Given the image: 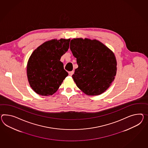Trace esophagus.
I'll return each mask as SVG.
<instances>
[{
    "mask_svg": "<svg viewBox=\"0 0 148 148\" xmlns=\"http://www.w3.org/2000/svg\"><path fill=\"white\" fill-rule=\"evenodd\" d=\"M69 75L72 76L74 74V71H71V72H69Z\"/></svg>",
    "mask_w": 148,
    "mask_h": 148,
    "instance_id": "1",
    "label": "esophagus"
}]
</instances>
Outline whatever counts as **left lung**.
<instances>
[{
  "label": "left lung",
  "instance_id": "obj_1",
  "mask_svg": "<svg viewBox=\"0 0 148 148\" xmlns=\"http://www.w3.org/2000/svg\"><path fill=\"white\" fill-rule=\"evenodd\" d=\"M70 49L76 58L78 68L72 78L77 87L89 96H97L111 86L116 74L115 55L96 40L73 38Z\"/></svg>",
  "mask_w": 148,
  "mask_h": 148
}]
</instances>
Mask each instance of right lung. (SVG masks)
<instances>
[{"mask_svg":"<svg viewBox=\"0 0 148 148\" xmlns=\"http://www.w3.org/2000/svg\"><path fill=\"white\" fill-rule=\"evenodd\" d=\"M70 40L61 38L46 41L30 56L27 75L30 86L36 94L52 95L68 76L60 58L69 50Z\"/></svg>","mask_w":148,"mask_h":148,"instance_id":"obj_1","label":"right lung"}]
</instances>
